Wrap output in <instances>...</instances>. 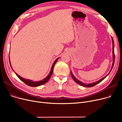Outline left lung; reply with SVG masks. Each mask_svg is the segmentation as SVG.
I'll list each match as a JSON object with an SVG mask.
<instances>
[{"mask_svg": "<svg viewBox=\"0 0 122 122\" xmlns=\"http://www.w3.org/2000/svg\"><path fill=\"white\" fill-rule=\"evenodd\" d=\"M112 43H113V64H112V66L111 69V70H110V71L109 72V74H108L107 75H106V76H105L104 77H103V78H102L101 79H100V80H99V81H97L94 82H93V83H92V84H84V83H83V82H82L80 81H79L78 80L76 79L75 77V76L73 75V74H72V72L71 71V76H72V78H73V80H74V81H75V82H76V83H77L78 84H79V85H81V86H83L87 87H92V86H95L96 85L98 84V83H99L100 82H101L102 81H103V80H104V79L106 77V76H107L109 74V73H110V72L111 71V70H112V68H113V66H114V62H115L114 42V41H113V37H112Z\"/></svg>", "mask_w": 122, "mask_h": 122, "instance_id": "8db88e82", "label": "left lung"}]
</instances>
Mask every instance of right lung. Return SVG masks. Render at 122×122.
<instances>
[{
  "instance_id": "1",
  "label": "right lung",
  "mask_w": 122,
  "mask_h": 122,
  "mask_svg": "<svg viewBox=\"0 0 122 122\" xmlns=\"http://www.w3.org/2000/svg\"><path fill=\"white\" fill-rule=\"evenodd\" d=\"M59 58H57L55 61L54 62L53 65L52 66V67H51V71L49 73V74H48V75L46 76V77L43 80H41V81H32L31 80H28V79H24V78H23L22 77H21V76H20L19 75H18L17 73H16V75L22 81H23L25 84H26L27 85L29 86H33V87H36V86H41V85H42L44 84H46V83L48 80H49V79L50 78L51 75H52V73H53V68H54V67L55 66V63L57 62V60H58ZM9 62H10V66H11V67L12 68V66H11V63H10V59H9Z\"/></svg>"
}]
</instances>
